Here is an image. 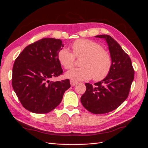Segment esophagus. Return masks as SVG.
<instances>
[{"instance_id":"esophagus-1","label":"esophagus","mask_w":148,"mask_h":148,"mask_svg":"<svg viewBox=\"0 0 148 148\" xmlns=\"http://www.w3.org/2000/svg\"><path fill=\"white\" fill-rule=\"evenodd\" d=\"M70 84H71V86H75V85L77 83V82H75V81H73V80H70Z\"/></svg>"}]
</instances>
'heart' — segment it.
<instances>
[{"instance_id":"b5f03b06","label":"heart","mask_w":148,"mask_h":148,"mask_svg":"<svg viewBox=\"0 0 148 148\" xmlns=\"http://www.w3.org/2000/svg\"><path fill=\"white\" fill-rule=\"evenodd\" d=\"M73 53L68 49L63 48L58 52L60 64L66 70H70L75 65V57L82 58V67L75 69L66 73V77L76 81L89 79L93 77L95 81H101L109 75L112 62L109 53L103 50L98 43L88 39H78L71 45Z\"/></svg>"}]
</instances>
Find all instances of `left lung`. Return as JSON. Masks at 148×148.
Listing matches in <instances>:
<instances>
[{
    "instance_id": "left-lung-1",
    "label": "left lung",
    "mask_w": 148,
    "mask_h": 148,
    "mask_svg": "<svg viewBox=\"0 0 148 148\" xmlns=\"http://www.w3.org/2000/svg\"><path fill=\"white\" fill-rule=\"evenodd\" d=\"M96 38L104 39L112 59L109 75L95 86L86 83V90L82 96L81 102L85 109L95 114H102L116 109L127 99L135 71L132 60L119 44L110 36L97 35Z\"/></svg>"
}]
</instances>
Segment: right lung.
I'll return each instance as SVG.
<instances>
[{"label":"right lung","mask_w":148,"mask_h":148,"mask_svg":"<svg viewBox=\"0 0 148 148\" xmlns=\"http://www.w3.org/2000/svg\"><path fill=\"white\" fill-rule=\"evenodd\" d=\"M64 47L60 39L43 38L26 46L13 64L12 83L24 108L46 114L59 105L70 87V80L52 82L63 73L58 52Z\"/></svg>","instance_id":"1"}]
</instances>
